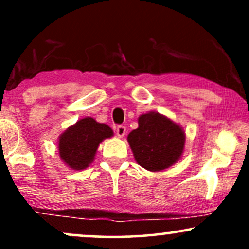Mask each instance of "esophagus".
Returning <instances> with one entry per match:
<instances>
[{
    "label": "esophagus",
    "mask_w": 249,
    "mask_h": 249,
    "mask_svg": "<svg viewBox=\"0 0 249 249\" xmlns=\"http://www.w3.org/2000/svg\"><path fill=\"white\" fill-rule=\"evenodd\" d=\"M116 133L118 137H124L125 133H126V127L123 126V125H118L116 127Z\"/></svg>",
    "instance_id": "esophagus-1"
}]
</instances>
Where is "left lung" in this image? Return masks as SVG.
<instances>
[{
	"mask_svg": "<svg viewBox=\"0 0 249 249\" xmlns=\"http://www.w3.org/2000/svg\"><path fill=\"white\" fill-rule=\"evenodd\" d=\"M127 142L137 164L151 172H159L181 158L186 136L179 124L151 111L139 116L138 128L128 133Z\"/></svg>",
	"mask_w": 249,
	"mask_h": 249,
	"instance_id": "1",
	"label": "left lung"
}]
</instances>
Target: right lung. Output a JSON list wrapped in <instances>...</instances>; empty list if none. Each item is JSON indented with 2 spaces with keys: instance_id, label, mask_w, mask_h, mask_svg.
<instances>
[{
  "instance_id": "obj_1",
  "label": "right lung",
  "mask_w": 249,
  "mask_h": 249,
  "mask_svg": "<svg viewBox=\"0 0 249 249\" xmlns=\"http://www.w3.org/2000/svg\"><path fill=\"white\" fill-rule=\"evenodd\" d=\"M112 136L108 125L91 117L79 119L58 137L59 158L71 170H85L95 159L99 144Z\"/></svg>"
}]
</instances>
